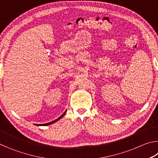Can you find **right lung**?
<instances>
[{"mask_svg": "<svg viewBox=\"0 0 158 158\" xmlns=\"http://www.w3.org/2000/svg\"><path fill=\"white\" fill-rule=\"evenodd\" d=\"M66 113V111L65 112H64V113L61 115V116L58 118H57V119H56L55 121H52V122H50V123H46V124H42V125H51V124H52V123H55V122H56V121H58V120H60L61 118H62L64 115H65V114Z\"/></svg>", "mask_w": 158, "mask_h": 158, "instance_id": "add662e5", "label": "right lung"}]
</instances>
